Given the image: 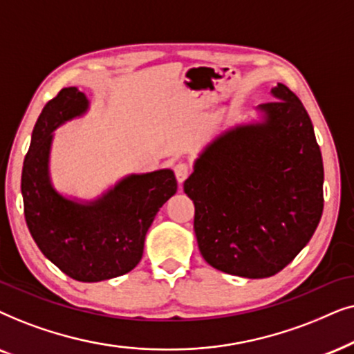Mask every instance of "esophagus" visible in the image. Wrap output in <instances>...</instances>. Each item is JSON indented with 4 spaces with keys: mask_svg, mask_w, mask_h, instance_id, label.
Returning a JSON list of instances; mask_svg holds the SVG:
<instances>
[{
    "mask_svg": "<svg viewBox=\"0 0 354 354\" xmlns=\"http://www.w3.org/2000/svg\"><path fill=\"white\" fill-rule=\"evenodd\" d=\"M173 171H174V176H176V180H178V183H185L186 181V178L189 176V173H191V169H189V167H187L186 163H176L173 167Z\"/></svg>",
    "mask_w": 354,
    "mask_h": 354,
    "instance_id": "1",
    "label": "esophagus"
}]
</instances>
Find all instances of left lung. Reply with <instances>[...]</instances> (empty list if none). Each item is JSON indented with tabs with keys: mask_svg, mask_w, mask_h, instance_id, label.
I'll return each mask as SVG.
<instances>
[{
	"mask_svg": "<svg viewBox=\"0 0 354 354\" xmlns=\"http://www.w3.org/2000/svg\"><path fill=\"white\" fill-rule=\"evenodd\" d=\"M199 153L185 192L199 251L216 270L267 279L298 256L324 210V163L313 122L288 87Z\"/></svg>",
	"mask_w": 354,
	"mask_h": 354,
	"instance_id": "8db88e82",
	"label": "left lung"
}]
</instances>
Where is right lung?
<instances>
[{
	"mask_svg": "<svg viewBox=\"0 0 354 354\" xmlns=\"http://www.w3.org/2000/svg\"><path fill=\"white\" fill-rule=\"evenodd\" d=\"M88 100L66 87L41 110L24 160L21 191L29 232L44 256L77 281H103L138 266L150 225L165 202L176 194L169 168L128 174L93 201L66 197L50 176L53 131L86 115Z\"/></svg>",
	"mask_w": 354,
	"mask_h": 354,
	"instance_id": "add662e5",
	"label": "right lung"
}]
</instances>
